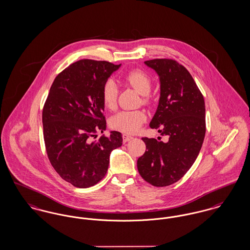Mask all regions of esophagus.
Returning <instances> with one entry per match:
<instances>
[{"mask_svg":"<svg viewBox=\"0 0 250 250\" xmlns=\"http://www.w3.org/2000/svg\"><path fill=\"white\" fill-rule=\"evenodd\" d=\"M122 138H123V142L126 143V142H129L133 137L131 136V135H128V134H123V135H122Z\"/></svg>","mask_w":250,"mask_h":250,"instance_id":"1","label":"esophagus"}]
</instances>
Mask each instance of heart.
I'll return each mask as SVG.
<instances>
[{"instance_id":"1","label":"heart","mask_w":250,"mask_h":250,"mask_svg":"<svg viewBox=\"0 0 250 250\" xmlns=\"http://www.w3.org/2000/svg\"><path fill=\"white\" fill-rule=\"evenodd\" d=\"M124 81L133 87L136 91L143 95V103L148 104V93L151 89V79L142 70H131L126 73ZM118 85L112 79L106 80L102 89V100L104 105L109 110H114L117 107L118 99ZM146 114L143 111H121L114 115L109 121V125L113 130L124 133H134L140 129L146 121Z\"/></svg>"}]
</instances>
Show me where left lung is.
I'll return each instance as SVG.
<instances>
[{"label": "left lung", "mask_w": 250, "mask_h": 250, "mask_svg": "<svg viewBox=\"0 0 250 250\" xmlns=\"http://www.w3.org/2000/svg\"><path fill=\"white\" fill-rule=\"evenodd\" d=\"M145 64L160 79V100L149 123L167 142L143 137L146 151L137 169L148 184L164 187L181 180L195 163L206 132L205 103L197 83L183 65L172 59H153Z\"/></svg>", "instance_id": "1"}]
</instances>
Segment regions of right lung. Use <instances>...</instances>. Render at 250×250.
Masks as SVG:
<instances>
[{"mask_svg": "<svg viewBox=\"0 0 250 250\" xmlns=\"http://www.w3.org/2000/svg\"><path fill=\"white\" fill-rule=\"evenodd\" d=\"M120 65L82 59L60 72L53 81L42 112L43 135L53 168L67 183L88 188L105 176L111 151L122 145V135L92 141L105 131L102 89Z\"/></svg>", "mask_w": 250, "mask_h": 250, "instance_id": "1", "label": "right lung"}]
</instances>
